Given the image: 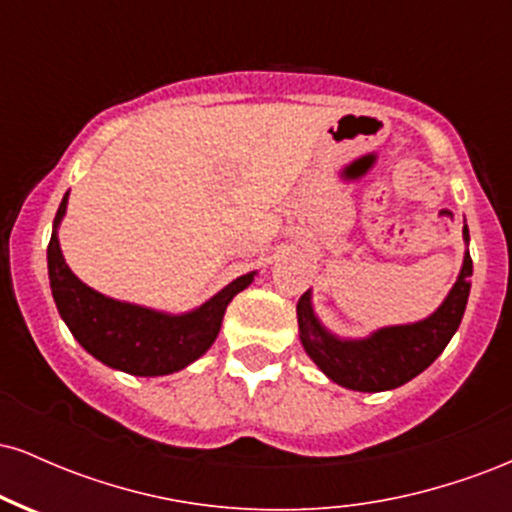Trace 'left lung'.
Instances as JSON below:
<instances>
[{
	"label": "left lung",
	"mask_w": 512,
	"mask_h": 512,
	"mask_svg": "<svg viewBox=\"0 0 512 512\" xmlns=\"http://www.w3.org/2000/svg\"><path fill=\"white\" fill-rule=\"evenodd\" d=\"M469 243V228L464 226ZM472 289V257L464 262L443 305L426 320L414 325L383 327L366 339H339L320 325L310 303V291L298 298V330L301 344L317 368L337 385L358 392H383L409 383L443 354L452 334L460 327Z\"/></svg>",
	"instance_id": "8db88e82"
}]
</instances>
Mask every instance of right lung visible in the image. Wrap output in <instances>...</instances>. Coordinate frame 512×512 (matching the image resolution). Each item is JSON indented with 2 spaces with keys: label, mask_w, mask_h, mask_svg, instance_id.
Returning a JSON list of instances; mask_svg holds the SVG:
<instances>
[{
  "label": "right lung",
  "mask_w": 512,
  "mask_h": 512,
  "mask_svg": "<svg viewBox=\"0 0 512 512\" xmlns=\"http://www.w3.org/2000/svg\"><path fill=\"white\" fill-rule=\"evenodd\" d=\"M64 195L57 209L48 245L50 289L69 332L91 356L129 375H168L190 366L219 337L223 313L233 296L248 289L252 276L243 274L226 289L185 315H168L142 305L122 303L93 291L76 279L64 262L57 226L67 211Z\"/></svg>",
  "instance_id": "add662e5"
}]
</instances>
